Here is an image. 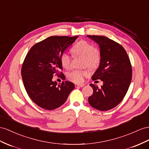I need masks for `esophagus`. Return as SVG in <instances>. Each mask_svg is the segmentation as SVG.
<instances>
[{"label":"esophagus","mask_w":149,"mask_h":149,"mask_svg":"<svg viewBox=\"0 0 149 149\" xmlns=\"http://www.w3.org/2000/svg\"><path fill=\"white\" fill-rule=\"evenodd\" d=\"M77 86H79L80 87H82L85 86V84H78L76 85Z\"/></svg>","instance_id":"esophagus-1"}]
</instances>
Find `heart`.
Returning a JSON list of instances; mask_svg holds the SVG:
<instances>
[{
  "label": "heart",
  "mask_w": 149,
  "mask_h": 149,
  "mask_svg": "<svg viewBox=\"0 0 149 149\" xmlns=\"http://www.w3.org/2000/svg\"><path fill=\"white\" fill-rule=\"evenodd\" d=\"M71 51L74 56H82V66L87 67L91 69H95L100 65L101 60V52L94 48L89 42L81 40L72 48ZM60 63L63 68L68 69L70 67L72 57L67 52H63L60 55ZM89 75V72L86 69L74 70L67 75L68 79L75 83H82L84 79Z\"/></svg>",
  "instance_id": "obj_1"
}]
</instances>
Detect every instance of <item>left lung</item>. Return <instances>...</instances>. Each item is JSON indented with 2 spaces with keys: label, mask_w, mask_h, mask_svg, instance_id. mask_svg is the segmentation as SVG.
<instances>
[{
  "label": "left lung",
  "mask_w": 149,
  "mask_h": 149,
  "mask_svg": "<svg viewBox=\"0 0 149 149\" xmlns=\"http://www.w3.org/2000/svg\"><path fill=\"white\" fill-rule=\"evenodd\" d=\"M87 36L99 45L101 55L92 79L103 82L100 88L91 84L93 94L88 98L89 103L100 111H108L119 104L127 93L132 77L131 62L125 48L117 42L103 36Z\"/></svg>",
  "instance_id": "obj_1"
}]
</instances>
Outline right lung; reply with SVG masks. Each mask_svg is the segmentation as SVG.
I'll return each instance as SVG.
<instances>
[{"mask_svg": "<svg viewBox=\"0 0 149 149\" xmlns=\"http://www.w3.org/2000/svg\"><path fill=\"white\" fill-rule=\"evenodd\" d=\"M78 36H53L33 45L26 55L21 68L24 86L29 97L38 106L55 109L65 103L74 84L63 81L57 84L53 75L65 80L60 55Z\"/></svg>", "mask_w": 149, "mask_h": 149, "instance_id": "right-lung-1", "label": "right lung"}]
</instances>
